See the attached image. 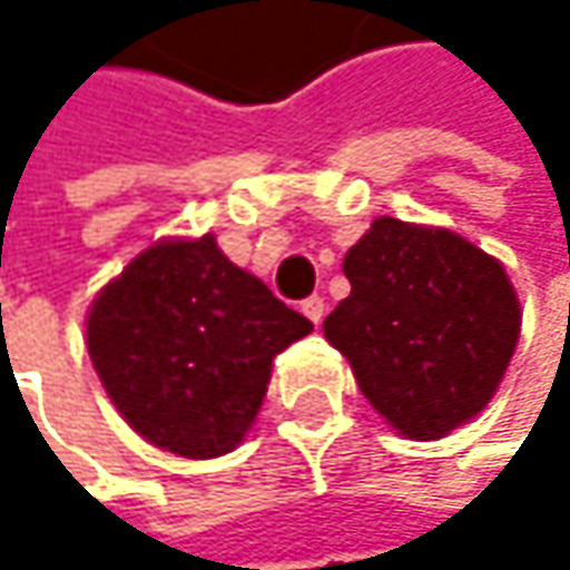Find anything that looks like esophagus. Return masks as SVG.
Instances as JSON below:
<instances>
[{
  "label": "esophagus",
  "mask_w": 570,
  "mask_h": 570,
  "mask_svg": "<svg viewBox=\"0 0 570 570\" xmlns=\"http://www.w3.org/2000/svg\"><path fill=\"white\" fill-rule=\"evenodd\" d=\"M299 309H303V316H306V320H313V323H323V316H326V303H323V296H306V299L299 303Z\"/></svg>",
  "instance_id": "esophagus-1"
}]
</instances>
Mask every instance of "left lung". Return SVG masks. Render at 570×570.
I'll return each instance as SVG.
<instances>
[{
  "instance_id": "8db88e82",
  "label": "left lung",
  "mask_w": 570,
  "mask_h": 570,
  "mask_svg": "<svg viewBox=\"0 0 570 570\" xmlns=\"http://www.w3.org/2000/svg\"><path fill=\"white\" fill-rule=\"evenodd\" d=\"M350 296L326 340L409 439H442L495 396L518 343V296L495 257L452 230L380 217L346 254Z\"/></svg>"
}]
</instances>
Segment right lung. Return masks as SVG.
<instances>
[{
  "label": "right lung",
  "mask_w": 570,
  "mask_h": 570,
  "mask_svg": "<svg viewBox=\"0 0 570 570\" xmlns=\"http://www.w3.org/2000/svg\"><path fill=\"white\" fill-rule=\"evenodd\" d=\"M309 330L204 234L148 247L98 293L88 356L138 435L184 459H214L250 429L274 356Z\"/></svg>",
  "instance_id": "1"
}]
</instances>
